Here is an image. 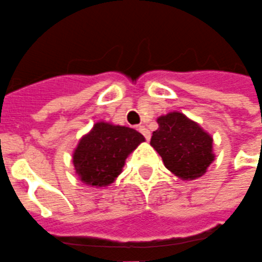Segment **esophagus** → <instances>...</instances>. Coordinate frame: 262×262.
Listing matches in <instances>:
<instances>
[{
  "label": "esophagus",
  "instance_id": "1",
  "mask_svg": "<svg viewBox=\"0 0 262 262\" xmlns=\"http://www.w3.org/2000/svg\"><path fill=\"white\" fill-rule=\"evenodd\" d=\"M138 130L141 132L142 134H143L144 138H146L147 141H149V138H151V132H149L148 129L146 128V126H144V125H138Z\"/></svg>",
  "mask_w": 262,
  "mask_h": 262
}]
</instances>
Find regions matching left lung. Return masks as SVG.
Instances as JSON below:
<instances>
[{
	"label": "left lung",
	"mask_w": 262,
	"mask_h": 262,
	"mask_svg": "<svg viewBox=\"0 0 262 262\" xmlns=\"http://www.w3.org/2000/svg\"><path fill=\"white\" fill-rule=\"evenodd\" d=\"M151 146L165 167L182 180L201 178L215 160L212 137L194 120L179 111L157 118Z\"/></svg>",
	"instance_id": "left-lung-1"
}]
</instances>
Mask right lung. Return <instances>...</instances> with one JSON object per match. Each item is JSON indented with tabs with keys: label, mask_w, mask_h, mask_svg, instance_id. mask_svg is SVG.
Segmentation results:
<instances>
[{
	"label": "right lung",
	"mask_w": 262,
	"mask_h": 262,
	"mask_svg": "<svg viewBox=\"0 0 262 262\" xmlns=\"http://www.w3.org/2000/svg\"><path fill=\"white\" fill-rule=\"evenodd\" d=\"M144 141L128 126L97 121L73 152L75 174L91 187H108L121 174L126 157Z\"/></svg>",
	"instance_id": "right-lung-1"
}]
</instances>
